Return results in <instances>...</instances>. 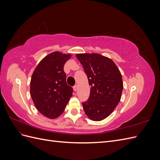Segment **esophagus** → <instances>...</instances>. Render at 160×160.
Instances as JSON below:
<instances>
[{"instance_id":"obj_1","label":"esophagus","mask_w":160,"mask_h":160,"mask_svg":"<svg viewBox=\"0 0 160 160\" xmlns=\"http://www.w3.org/2000/svg\"><path fill=\"white\" fill-rule=\"evenodd\" d=\"M77 85H74V87H73V90L75 91H77Z\"/></svg>"}]
</instances>
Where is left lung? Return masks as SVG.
I'll return each instance as SVG.
<instances>
[{
    "label": "left lung",
    "instance_id": "1",
    "mask_svg": "<svg viewBox=\"0 0 160 160\" xmlns=\"http://www.w3.org/2000/svg\"><path fill=\"white\" fill-rule=\"evenodd\" d=\"M91 85L89 99L82 103L85 113L93 121H101L113 112L123 88L122 74L109 58L98 53L76 55Z\"/></svg>",
    "mask_w": 160,
    "mask_h": 160
}]
</instances>
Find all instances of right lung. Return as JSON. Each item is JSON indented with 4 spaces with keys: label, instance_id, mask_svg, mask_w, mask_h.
Wrapping results in <instances>:
<instances>
[{
    "label": "right lung",
    "instance_id": "add662e5",
    "mask_svg": "<svg viewBox=\"0 0 160 160\" xmlns=\"http://www.w3.org/2000/svg\"><path fill=\"white\" fill-rule=\"evenodd\" d=\"M71 55L53 52L46 56L34 71L30 92L34 104L40 113L50 119L63 112L72 95V88L67 84L63 67Z\"/></svg>",
    "mask_w": 160,
    "mask_h": 160
}]
</instances>
